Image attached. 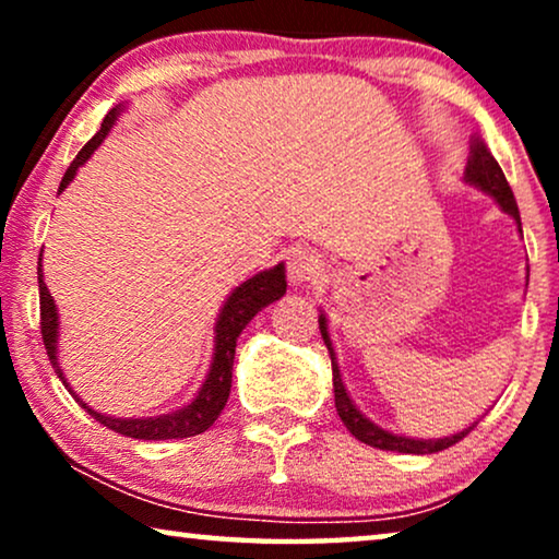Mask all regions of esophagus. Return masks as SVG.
I'll return each mask as SVG.
<instances>
[{
  "label": "esophagus",
  "mask_w": 559,
  "mask_h": 559,
  "mask_svg": "<svg viewBox=\"0 0 559 559\" xmlns=\"http://www.w3.org/2000/svg\"><path fill=\"white\" fill-rule=\"evenodd\" d=\"M323 262L310 247H295L287 257V274L295 285H310L320 277Z\"/></svg>",
  "instance_id": "obj_1"
}]
</instances>
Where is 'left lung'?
Wrapping results in <instances>:
<instances>
[{"instance_id": "1", "label": "left lung", "mask_w": 559, "mask_h": 559, "mask_svg": "<svg viewBox=\"0 0 559 559\" xmlns=\"http://www.w3.org/2000/svg\"><path fill=\"white\" fill-rule=\"evenodd\" d=\"M465 182H471V186H476L484 190V193L491 195L493 201L501 205V211L509 213V216L516 221L519 231H522V218H519L516 198H514V193H511V188H509L507 178H503V170L499 167V163H496L493 155L488 152V147L480 140H473V144H471V157H468V165H465ZM318 323H320V333H323L325 346H328V350H331L335 409H338V417L343 419V425L348 427V432L354 435L356 440H361V442H366V445L379 448V450H396V453L425 455V453H438V450L455 445L457 440H463L465 435L476 427V425H471L468 430L455 432V435H450V438H440V440H415V438H404V435L381 430L379 425H373L369 417H364L361 412L356 409V404L350 402L346 384H343V379H341L338 361H335V350H333L331 335H328V320L323 312H320Z\"/></svg>"}]
</instances>
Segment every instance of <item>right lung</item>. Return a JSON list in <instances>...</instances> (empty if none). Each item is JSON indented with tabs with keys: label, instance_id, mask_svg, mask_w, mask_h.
<instances>
[{
	"label": "right lung",
	"instance_id": "right-lung-1",
	"mask_svg": "<svg viewBox=\"0 0 559 559\" xmlns=\"http://www.w3.org/2000/svg\"><path fill=\"white\" fill-rule=\"evenodd\" d=\"M121 111V106L111 109L106 114L102 121V129L91 136V140L83 144V150L75 155V159L68 167L63 180H60L58 195L68 188V182L75 178L79 167L86 163V159L94 155V150L106 140L109 129L114 127ZM43 257V254H40ZM37 287H40V333H43V343L45 350H48L52 369H56L58 379L68 386V381L63 377V369L58 364V308L52 302V297L48 293V285L43 280V264L37 262ZM287 289V280H285V264L272 266V270H264L254 274V277L243 282L228 295V300L224 302V308L218 312L216 320V341H213V361L209 369V377H205L201 392L195 394V400L188 404V407L175 409L170 415H159V417H109L102 415V412L91 409L86 402L79 400V394H73V389L68 386V392L75 396V402L81 404L83 409L88 412L96 423H102L109 430L127 435V438H136V440H178V438H193V435H201L209 430V427L216 423L221 409L226 407L228 392H231V369H234V354H236V338L239 333L247 328L251 318L257 316L259 310L266 308V305L280 300Z\"/></svg>",
	"mask_w": 559,
	"mask_h": 559
}]
</instances>
